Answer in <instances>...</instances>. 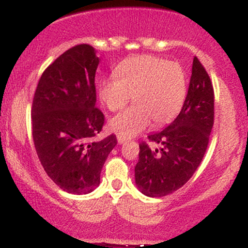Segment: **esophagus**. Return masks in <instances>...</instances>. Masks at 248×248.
Masks as SVG:
<instances>
[{
    "instance_id": "1",
    "label": "esophagus",
    "mask_w": 248,
    "mask_h": 248,
    "mask_svg": "<svg viewBox=\"0 0 248 248\" xmlns=\"http://www.w3.org/2000/svg\"><path fill=\"white\" fill-rule=\"evenodd\" d=\"M124 142H127L126 139L122 138V136H119V135H118V143H119V144H124Z\"/></svg>"
}]
</instances>
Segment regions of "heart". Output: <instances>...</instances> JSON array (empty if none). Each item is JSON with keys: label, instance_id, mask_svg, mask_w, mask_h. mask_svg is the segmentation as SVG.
<instances>
[{"label": "heart", "instance_id": "heart-1", "mask_svg": "<svg viewBox=\"0 0 248 248\" xmlns=\"http://www.w3.org/2000/svg\"><path fill=\"white\" fill-rule=\"evenodd\" d=\"M186 76L177 62L155 56H138L124 61L115 77L102 78L96 84L101 104L118 110L135 104L113 116L109 128L124 139L139 135L154 120L156 126L169 124L183 106L186 95Z\"/></svg>", "mask_w": 248, "mask_h": 248}]
</instances>
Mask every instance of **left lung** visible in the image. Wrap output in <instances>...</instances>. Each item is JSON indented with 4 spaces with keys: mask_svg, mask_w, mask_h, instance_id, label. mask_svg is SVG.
Instances as JSON below:
<instances>
[{
    "mask_svg": "<svg viewBox=\"0 0 248 248\" xmlns=\"http://www.w3.org/2000/svg\"><path fill=\"white\" fill-rule=\"evenodd\" d=\"M191 78L183 107L169 126L148 136L160 144L152 149L142 142L135 166V184L148 197L172 193L191 178L209 143L215 115V95L210 77L193 58Z\"/></svg>",
    "mask_w": 248,
    "mask_h": 248,
    "instance_id": "8db88e82",
    "label": "left lung"
}]
</instances>
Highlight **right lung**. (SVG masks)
I'll list each match as a JSON object with an SVG mask.
<instances>
[{
	"label": "right lung",
	"instance_id": "add662e5",
	"mask_svg": "<svg viewBox=\"0 0 248 248\" xmlns=\"http://www.w3.org/2000/svg\"><path fill=\"white\" fill-rule=\"evenodd\" d=\"M99 62L91 45L71 47L44 71L33 96L37 155L47 176L73 195H86L99 186L105 161L116 146L115 135L93 140L105 121L95 107Z\"/></svg>",
	"mask_w": 248,
	"mask_h": 248
}]
</instances>
